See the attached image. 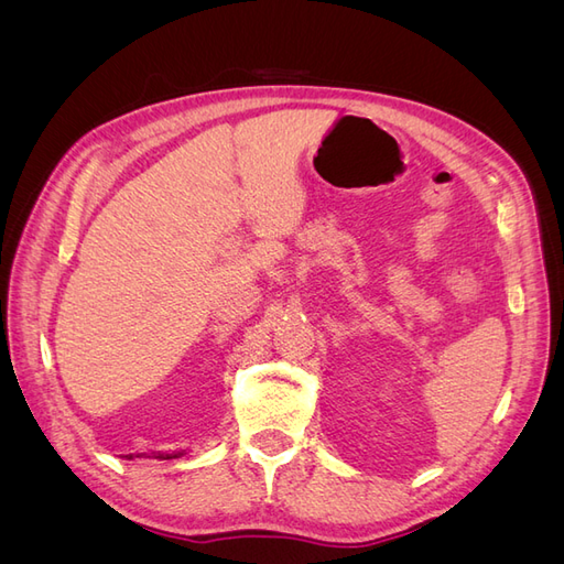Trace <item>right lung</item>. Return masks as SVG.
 I'll return each mask as SVG.
<instances>
[{
    "mask_svg": "<svg viewBox=\"0 0 564 564\" xmlns=\"http://www.w3.org/2000/svg\"><path fill=\"white\" fill-rule=\"evenodd\" d=\"M166 458H169V456H166Z\"/></svg>",
    "mask_w": 564,
    "mask_h": 564,
    "instance_id": "right-lung-1",
    "label": "right lung"
}]
</instances>
